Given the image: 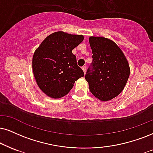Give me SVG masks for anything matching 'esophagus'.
I'll list each match as a JSON object with an SVG mask.
<instances>
[{
	"label": "esophagus",
	"instance_id": "1",
	"mask_svg": "<svg viewBox=\"0 0 153 153\" xmlns=\"http://www.w3.org/2000/svg\"><path fill=\"white\" fill-rule=\"evenodd\" d=\"M86 66H84V67H82V69H83V71H84V73H86Z\"/></svg>",
	"mask_w": 153,
	"mask_h": 153
}]
</instances>
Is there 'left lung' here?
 <instances>
[{"instance_id":"1","label":"left lung","mask_w":153,"mask_h":153,"mask_svg":"<svg viewBox=\"0 0 153 153\" xmlns=\"http://www.w3.org/2000/svg\"><path fill=\"white\" fill-rule=\"evenodd\" d=\"M92 63L85 79L89 90L102 101H110L123 90L130 75L128 62L114 41L103 37H90Z\"/></svg>"}]
</instances>
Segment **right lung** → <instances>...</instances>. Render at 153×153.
I'll return each mask as SVG.
<instances>
[{
  "instance_id": "right-lung-1",
  "label": "right lung",
  "mask_w": 153,
  "mask_h": 153,
  "mask_svg": "<svg viewBox=\"0 0 153 153\" xmlns=\"http://www.w3.org/2000/svg\"><path fill=\"white\" fill-rule=\"evenodd\" d=\"M83 40V35L56 32L47 37L35 50L33 74L37 85L47 96L59 99L67 95L75 81L84 76L72 53Z\"/></svg>"
}]
</instances>
